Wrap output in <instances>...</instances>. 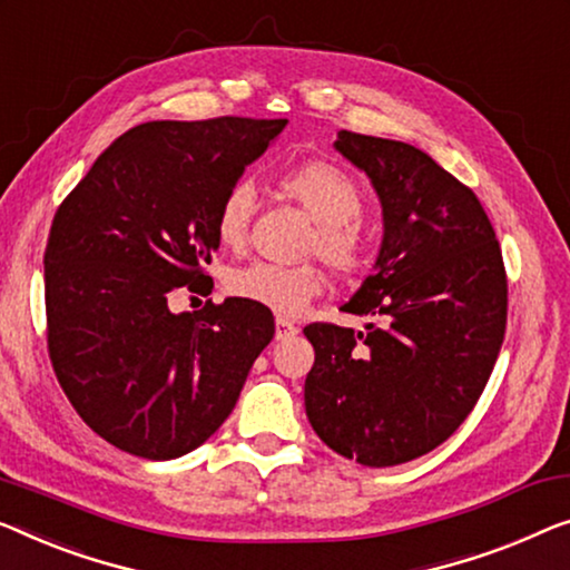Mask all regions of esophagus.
<instances>
[{
	"label": "esophagus",
	"instance_id": "34e87169",
	"mask_svg": "<svg viewBox=\"0 0 570 570\" xmlns=\"http://www.w3.org/2000/svg\"><path fill=\"white\" fill-rule=\"evenodd\" d=\"M296 333H299V327H296L292 320L276 317V340H284L288 335H296Z\"/></svg>",
	"mask_w": 570,
	"mask_h": 570
}]
</instances>
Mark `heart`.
I'll return each mask as SVG.
<instances>
[{
	"label": "heart",
	"instance_id": "heart-1",
	"mask_svg": "<svg viewBox=\"0 0 570 570\" xmlns=\"http://www.w3.org/2000/svg\"><path fill=\"white\" fill-rule=\"evenodd\" d=\"M278 186L314 219L304 250L309 256H320L337 276H361L371 263V240L358 219L363 215L358 181L335 164L309 160L278 176ZM250 215L253 191L245 181H237L223 194L215 212V235L223 248H243ZM225 286L240 299L263 304L278 314H296L322 294L325 271L312 261L294 266L256 261L233 268Z\"/></svg>",
	"mask_w": 570,
	"mask_h": 570
}]
</instances>
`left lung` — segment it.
<instances>
[{"mask_svg": "<svg viewBox=\"0 0 570 570\" xmlns=\"http://www.w3.org/2000/svg\"><path fill=\"white\" fill-rule=\"evenodd\" d=\"M384 207L376 268L343 312L312 322L304 406L320 440L371 469L414 461L453 435L487 389L507 330V271L487 212L428 153L343 130Z\"/></svg>", "mask_w": 570, "mask_h": 570, "instance_id": "1", "label": "left lung"}]
</instances>
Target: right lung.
Here are the masks:
<instances>
[{"label":"right lung","mask_w":570,"mask_h":570,"mask_svg":"<svg viewBox=\"0 0 570 570\" xmlns=\"http://www.w3.org/2000/svg\"><path fill=\"white\" fill-rule=\"evenodd\" d=\"M286 120L142 122L120 135L56 209L46 245V335L79 417L125 453L168 461L227 420L274 314L212 292L215 212Z\"/></svg>","instance_id":"obj_1"}]
</instances>
